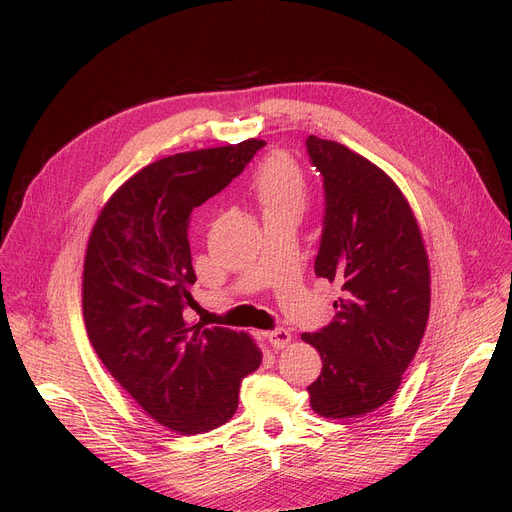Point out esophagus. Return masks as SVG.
<instances>
[{
	"label": "esophagus",
	"mask_w": 512,
	"mask_h": 512,
	"mask_svg": "<svg viewBox=\"0 0 512 512\" xmlns=\"http://www.w3.org/2000/svg\"><path fill=\"white\" fill-rule=\"evenodd\" d=\"M267 342L273 346V348H285L289 342H291V332L285 330V328H275L271 332L265 334Z\"/></svg>",
	"instance_id": "34e87169"
}]
</instances>
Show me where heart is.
<instances>
[{
    "mask_svg": "<svg viewBox=\"0 0 512 512\" xmlns=\"http://www.w3.org/2000/svg\"><path fill=\"white\" fill-rule=\"evenodd\" d=\"M253 190L263 210L296 206L302 208L306 198V180L298 164L285 154L267 158L253 176Z\"/></svg>",
    "mask_w": 512,
    "mask_h": 512,
    "instance_id": "1",
    "label": "heart"
}]
</instances>
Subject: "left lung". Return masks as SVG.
<instances>
[{
    "instance_id": "8db88e82",
    "label": "left lung",
    "mask_w": 512,
    "mask_h": 512,
    "mask_svg": "<svg viewBox=\"0 0 512 512\" xmlns=\"http://www.w3.org/2000/svg\"><path fill=\"white\" fill-rule=\"evenodd\" d=\"M324 178V227L316 275L342 285L334 320L302 340L322 356L308 387L322 417H360L399 389L429 318V263L415 214L399 186L346 145L310 135Z\"/></svg>"
}]
</instances>
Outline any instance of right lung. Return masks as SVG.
Segmentation results:
<instances>
[{
    "label": "right lung",
    "instance_id": "add662e5",
    "mask_svg": "<svg viewBox=\"0 0 512 512\" xmlns=\"http://www.w3.org/2000/svg\"><path fill=\"white\" fill-rule=\"evenodd\" d=\"M263 139L174 154L133 174L103 206L83 271L89 340L135 403L180 435L227 423L261 350L245 332L188 324V223L227 188Z\"/></svg>",
    "mask_w": 512,
    "mask_h": 512
}]
</instances>
